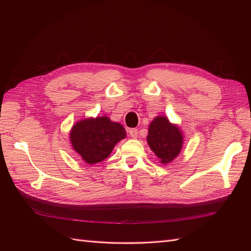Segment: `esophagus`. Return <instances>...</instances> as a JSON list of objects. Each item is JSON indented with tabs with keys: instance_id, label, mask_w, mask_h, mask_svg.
<instances>
[{
	"instance_id": "obj_1",
	"label": "esophagus",
	"mask_w": 251,
	"mask_h": 251,
	"mask_svg": "<svg viewBox=\"0 0 251 251\" xmlns=\"http://www.w3.org/2000/svg\"><path fill=\"white\" fill-rule=\"evenodd\" d=\"M129 134L133 138H137V136H138V130L137 129H130L129 130Z\"/></svg>"
}]
</instances>
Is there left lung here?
Instances as JSON below:
<instances>
[{
    "mask_svg": "<svg viewBox=\"0 0 251 251\" xmlns=\"http://www.w3.org/2000/svg\"><path fill=\"white\" fill-rule=\"evenodd\" d=\"M147 143L160 162L166 164L174 160L182 148L183 136L179 127L164 116H158L149 125Z\"/></svg>",
    "mask_w": 251,
    "mask_h": 251,
    "instance_id": "1",
    "label": "left lung"
}]
</instances>
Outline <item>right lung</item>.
I'll return each instance as SVG.
<instances>
[{"label": "right lung", "instance_id": "add662e5", "mask_svg": "<svg viewBox=\"0 0 251 251\" xmlns=\"http://www.w3.org/2000/svg\"><path fill=\"white\" fill-rule=\"evenodd\" d=\"M126 136L124 126L102 116L76 122L71 130L70 141L86 163L96 164L106 159L115 145Z\"/></svg>", "mask_w": 251, "mask_h": 251}]
</instances>
